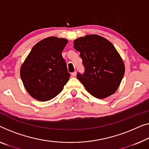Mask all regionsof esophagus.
<instances>
[{
	"mask_svg": "<svg viewBox=\"0 0 149 149\" xmlns=\"http://www.w3.org/2000/svg\"><path fill=\"white\" fill-rule=\"evenodd\" d=\"M72 75L73 77H75V75H76V72H74L72 73Z\"/></svg>",
	"mask_w": 149,
	"mask_h": 149,
	"instance_id": "34e87169",
	"label": "esophagus"
}]
</instances>
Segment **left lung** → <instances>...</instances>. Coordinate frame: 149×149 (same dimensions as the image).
<instances>
[{
  "label": "left lung",
  "mask_w": 149,
  "mask_h": 149,
  "mask_svg": "<svg viewBox=\"0 0 149 149\" xmlns=\"http://www.w3.org/2000/svg\"><path fill=\"white\" fill-rule=\"evenodd\" d=\"M74 48L80 52L85 71L77 77L93 96L103 99L116 92L123 78L124 62L110 42L97 35L74 40Z\"/></svg>",
  "instance_id": "left-lung-1"
}]
</instances>
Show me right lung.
I'll return each mask as SVG.
<instances>
[{
	"mask_svg": "<svg viewBox=\"0 0 149 149\" xmlns=\"http://www.w3.org/2000/svg\"><path fill=\"white\" fill-rule=\"evenodd\" d=\"M68 40L49 37L32 48L21 68L23 85L33 98L39 101L53 99L63 90L70 77L62 57Z\"/></svg>",
	"mask_w": 149,
	"mask_h": 149,
	"instance_id": "add662e5",
	"label": "right lung"
}]
</instances>
